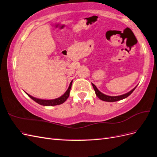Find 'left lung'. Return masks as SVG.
Masks as SVG:
<instances>
[{"label": "left lung", "mask_w": 157, "mask_h": 157, "mask_svg": "<svg viewBox=\"0 0 157 157\" xmlns=\"http://www.w3.org/2000/svg\"><path fill=\"white\" fill-rule=\"evenodd\" d=\"M92 86H93V88L95 90V92H96V96L101 99V100H103V101H108V102H114V101H119V100H121V99H124L127 97H128L130 96V95L134 92V90L136 89V88L137 86H136L134 89H132L131 91H130L129 92H128L125 94H123V95H121V96H107V95H105L103 93H101L99 90L97 88V87L95 86V85L92 83Z\"/></svg>", "instance_id": "obj_1"}]
</instances>
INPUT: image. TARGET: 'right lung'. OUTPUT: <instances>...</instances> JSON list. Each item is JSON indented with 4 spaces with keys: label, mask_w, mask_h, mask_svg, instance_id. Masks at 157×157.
Listing matches in <instances>:
<instances>
[{
    "label": "right lung",
    "mask_w": 157,
    "mask_h": 157,
    "mask_svg": "<svg viewBox=\"0 0 157 157\" xmlns=\"http://www.w3.org/2000/svg\"><path fill=\"white\" fill-rule=\"evenodd\" d=\"M72 82H73V80L71 82L70 84H69V86L67 89V91L65 92V93L62 95L61 97L58 98H56L54 99H48V100H46V99H38L36 98L33 97L31 96H30L29 94H28V96L30 97L33 100H34L35 102H36L37 103L40 104V105H44V106H54V105H60V104H62L63 103H64L66 100H67V99L69 98V92H70V90L71 88V85H72Z\"/></svg>",
    "instance_id": "add662e5"
}]
</instances>
